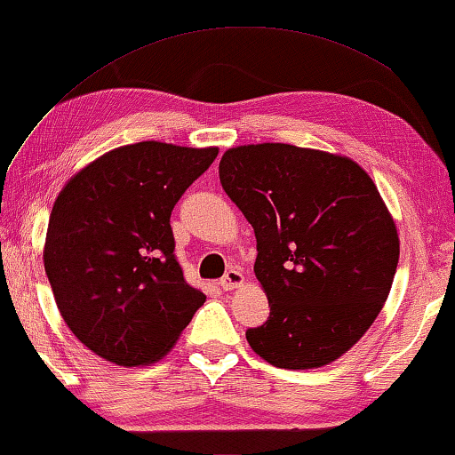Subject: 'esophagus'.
<instances>
[{
    "label": "esophagus",
    "instance_id": "34e87169",
    "mask_svg": "<svg viewBox=\"0 0 455 455\" xmlns=\"http://www.w3.org/2000/svg\"><path fill=\"white\" fill-rule=\"evenodd\" d=\"M244 283V275L241 271H235V269H230L225 277L220 279V287L225 291H233V290H236V287H241Z\"/></svg>",
    "mask_w": 455,
    "mask_h": 455
}]
</instances>
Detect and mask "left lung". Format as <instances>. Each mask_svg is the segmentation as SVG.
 I'll list each match as a JSON object with an SVG mask.
<instances>
[{"label":"left lung","mask_w":455,"mask_h":455,"mask_svg":"<svg viewBox=\"0 0 455 455\" xmlns=\"http://www.w3.org/2000/svg\"><path fill=\"white\" fill-rule=\"evenodd\" d=\"M219 174L255 230V277L269 299L249 346L279 369L334 363L377 320L399 263L377 184L350 157L290 143L230 148Z\"/></svg>","instance_id":"1"}]
</instances>
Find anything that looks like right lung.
I'll use <instances>...</instances> for the list:
<instances>
[{
	"mask_svg": "<svg viewBox=\"0 0 455 455\" xmlns=\"http://www.w3.org/2000/svg\"><path fill=\"white\" fill-rule=\"evenodd\" d=\"M219 148L140 141L107 151L56 198L44 269L72 334L119 366L174 348L206 295L184 281L170 216Z\"/></svg>",
	"mask_w": 455,
	"mask_h": 455,
	"instance_id": "right-lung-1",
	"label": "right lung"
}]
</instances>
